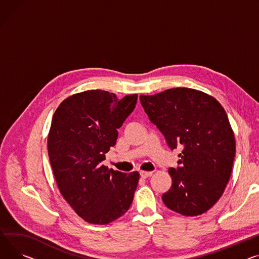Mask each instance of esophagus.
Instances as JSON below:
<instances>
[{
  "label": "esophagus",
  "instance_id": "1",
  "mask_svg": "<svg viewBox=\"0 0 259 259\" xmlns=\"http://www.w3.org/2000/svg\"><path fill=\"white\" fill-rule=\"evenodd\" d=\"M153 175V171H145V170H142L141 171V176L143 177V178H149V177H151Z\"/></svg>",
  "mask_w": 259,
  "mask_h": 259
}]
</instances>
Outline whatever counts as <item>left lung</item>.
Returning <instances> with one entry per match:
<instances>
[{
	"label": "left lung",
	"mask_w": 259,
	"mask_h": 259,
	"mask_svg": "<svg viewBox=\"0 0 259 259\" xmlns=\"http://www.w3.org/2000/svg\"><path fill=\"white\" fill-rule=\"evenodd\" d=\"M140 99L168 147L183 146L180 166L168 169L173 183L162 195L163 203L186 217L209 210L225 191L235 156V137L225 109L212 96L187 88Z\"/></svg>",
	"instance_id": "8db88e82"
}]
</instances>
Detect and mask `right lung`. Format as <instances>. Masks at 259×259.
<instances>
[{
	"label": "right lung",
	"instance_id": "obj_1",
	"mask_svg": "<svg viewBox=\"0 0 259 259\" xmlns=\"http://www.w3.org/2000/svg\"><path fill=\"white\" fill-rule=\"evenodd\" d=\"M137 95L91 90L63 100L48 134V153L64 200L85 222L106 225L130 207L139 171L126 174L102 163L117 129L135 107Z\"/></svg>",
	"mask_w": 259,
	"mask_h": 259
}]
</instances>
